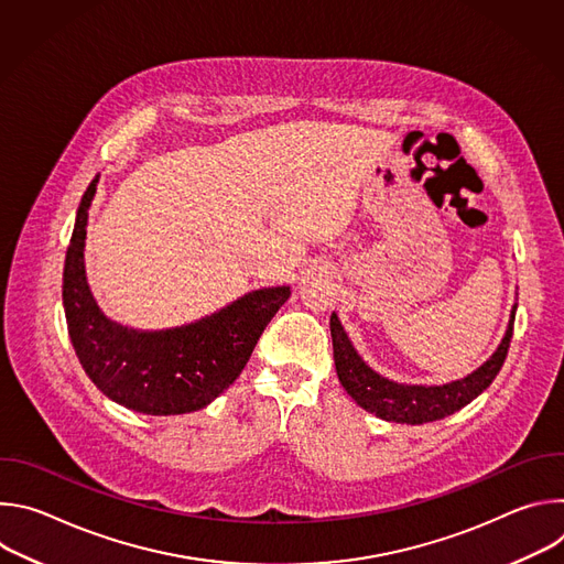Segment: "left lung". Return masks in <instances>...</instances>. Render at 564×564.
Segmentation results:
<instances>
[{"mask_svg": "<svg viewBox=\"0 0 564 564\" xmlns=\"http://www.w3.org/2000/svg\"><path fill=\"white\" fill-rule=\"evenodd\" d=\"M516 310L518 303H513L511 307L507 333L496 352L466 377L446 383H401L379 375L357 352L348 333L341 326L337 312H333L330 335L337 377L346 392L355 399V404L379 420L411 426L444 420L462 411L466 404H470L475 397H479L491 386V381L500 372L513 337Z\"/></svg>", "mask_w": 564, "mask_h": 564, "instance_id": "1", "label": "left lung"}]
</instances>
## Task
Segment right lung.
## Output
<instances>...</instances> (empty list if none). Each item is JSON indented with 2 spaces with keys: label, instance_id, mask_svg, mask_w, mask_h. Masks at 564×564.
<instances>
[{
  "label": "right lung",
  "instance_id": "obj_1",
  "mask_svg": "<svg viewBox=\"0 0 564 564\" xmlns=\"http://www.w3.org/2000/svg\"><path fill=\"white\" fill-rule=\"evenodd\" d=\"M100 174L77 207L64 261L62 301L68 337L89 379L116 404L142 415L194 413L223 394L290 299V288H261L229 305L165 330H138L109 318L85 268L89 209Z\"/></svg>",
  "mask_w": 564,
  "mask_h": 564
}]
</instances>
